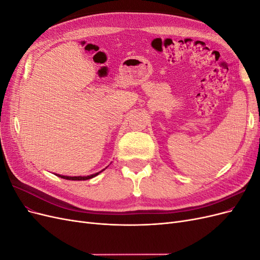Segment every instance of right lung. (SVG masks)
<instances>
[{"label": "right lung", "mask_w": 260, "mask_h": 260, "mask_svg": "<svg viewBox=\"0 0 260 260\" xmlns=\"http://www.w3.org/2000/svg\"><path fill=\"white\" fill-rule=\"evenodd\" d=\"M107 168V167H106ZM105 168V169H106ZM105 169H103V170H101L100 172H96V174H93V175H90V176H83V177H81V176H78V177H69V176H61V175H56V176H58V177H60V178H62V179H66V180H75V181H81V180H89V179H92V178H94V177H96L98 175H100L102 171H104Z\"/></svg>", "instance_id": "add662e5"}]
</instances>
